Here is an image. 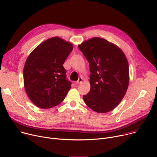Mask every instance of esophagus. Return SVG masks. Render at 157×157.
<instances>
[{"label": "esophagus", "instance_id": "esophagus-1", "mask_svg": "<svg viewBox=\"0 0 157 157\" xmlns=\"http://www.w3.org/2000/svg\"><path fill=\"white\" fill-rule=\"evenodd\" d=\"M82 80H83V79H82V78H79L78 79V80L76 82V84H80V83H81V82H82Z\"/></svg>", "mask_w": 157, "mask_h": 157}]
</instances>
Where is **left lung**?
Instances as JSON below:
<instances>
[{
  "mask_svg": "<svg viewBox=\"0 0 157 157\" xmlns=\"http://www.w3.org/2000/svg\"><path fill=\"white\" fill-rule=\"evenodd\" d=\"M90 64V91L83 96L86 105L97 113L116 108L127 91L129 65L125 54L116 44L93 37L78 45Z\"/></svg>",
  "mask_w": 157,
  "mask_h": 157,
  "instance_id": "left-lung-1",
  "label": "left lung"
}]
</instances>
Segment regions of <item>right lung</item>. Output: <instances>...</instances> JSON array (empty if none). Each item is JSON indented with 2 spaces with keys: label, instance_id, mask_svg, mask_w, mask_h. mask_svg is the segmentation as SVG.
Wrapping results in <instances>:
<instances>
[{
  "label": "right lung",
  "instance_id": "obj_1",
  "mask_svg": "<svg viewBox=\"0 0 157 157\" xmlns=\"http://www.w3.org/2000/svg\"><path fill=\"white\" fill-rule=\"evenodd\" d=\"M73 49V44L59 37L49 38L27 57L24 71V86L31 101L48 109L60 104L71 88L63 64Z\"/></svg>",
  "mask_w": 157,
  "mask_h": 157
}]
</instances>
